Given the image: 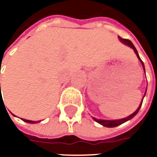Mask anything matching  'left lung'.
I'll return each instance as SVG.
<instances>
[{"instance_id": "obj_1", "label": "left lung", "mask_w": 157, "mask_h": 157, "mask_svg": "<svg viewBox=\"0 0 157 157\" xmlns=\"http://www.w3.org/2000/svg\"><path fill=\"white\" fill-rule=\"evenodd\" d=\"M119 39H120V41H121L122 44H124L125 45H128V47L132 48V49L134 50V52H135V53L136 54V56H137V57H138V59L140 60V62H141V63H142L143 71H144V72H145L144 63H143V62L142 61V59L140 58V56H139L138 52H137V51H136V47H135V46H134V44H132V42L128 39H124V38H121V37H120V36H119ZM146 91H147V90H146ZM145 94H146V92H145ZM145 94H144V96H145ZM144 96H143V98H144ZM143 98H142V102H141V104H140V105H139V107L136 109V111L134 112L132 114H130L129 116H128V117L123 118V119H120V120H102V119H96V118H94V117H93V119H94L96 122H98L99 124L102 125V126H104V127H106V128H114V127H117V126H119V125H121L122 123L126 122V121H129V120H131L132 118H134L135 116H136V114L138 113L139 110H140L141 106H142V101H143Z\"/></svg>"}]
</instances>
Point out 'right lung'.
Segmentation results:
<instances>
[{"mask_svg": "<svg viewBox=\"0 0 157 157\" xmlns=\"http://www.w3.org/2000/svg\"><path fill=\"white\" fill-rule=\"evenodd\" d=\"M0 91H1V84H0ZM1 100H2V97H1ZM14 115V114H13ZM15 116V115H14ZM23 121H25V122H28V123H31V124H33V123H37V122H39L40 121H29V120H25V119H21Z\"/></svg>", "mask_w": 157, "mask_h": 157, "instance_id": "add662e5", "label": "right lung"}]
</instances>
